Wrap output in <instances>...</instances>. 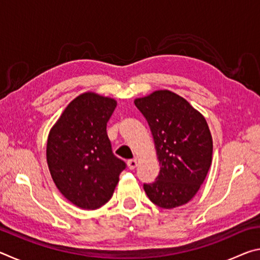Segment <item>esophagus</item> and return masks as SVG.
Wrapping results in <instances>:
<instances>
[{
	"label": "esophagus",
	"instance_id": "obj_1",
	"mask_svg": "<svg viewBox=\"0 0 260 260\" xmlns=\"http://www.w3.org/2000/svg\"><path fill=\"white\" fill-rule=\"evenodd\" d=\"M127 166H128L129 170H134L136 166H138V160L136 159H129L127 161Z\"/></svg>",
	"mask_w": 260,
	"mask_h": 260
}]
</instances>
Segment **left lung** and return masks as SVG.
<instances>
[{"mask_svg":"<svg viewBox=\"0 0 260 260\" xmlns=\"http://www.w3.org/2000/svg\"><path fill=\"white\" fill-rule=\"evenodd\" d=\"M134 103L150 127L160 165L156 181L144 183V191L162 209L188 203L212 162L208 122L183 98L166 89L136 99Z\"/></svg>","mask_w":260,"mask_h":260,"instance_id":"1","label":"left lung"}]
</instances>
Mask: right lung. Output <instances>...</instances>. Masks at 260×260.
<instances>
[{"label": "right lung", "instance_id": "add662e5", "mask_svg": "<svg viewBox=\"0 0 260 260\" xmlns=\"http://www.w3.org/2000/svg\"><path fill=\"white\" fill-rule=\"evenodd\" d=\"M116 100L83 93L70 103L52 126L47 162L56 187L78 208L95 210L111 199L126 169L113 155L107 122Z\"/></svg>", "mask_w": 260, "mask_h": 260}]
</instances>
